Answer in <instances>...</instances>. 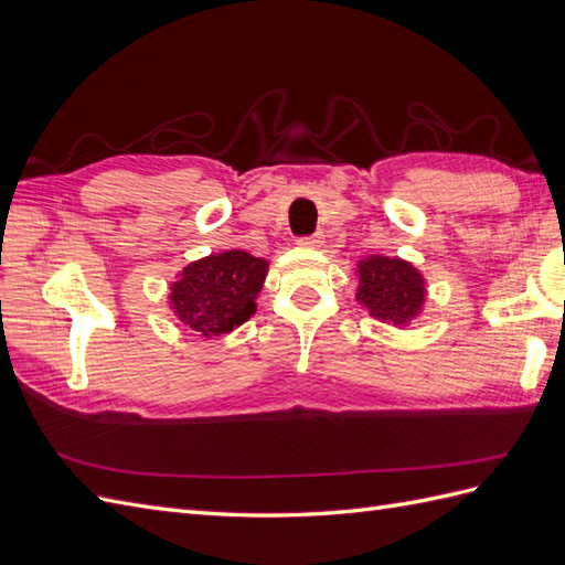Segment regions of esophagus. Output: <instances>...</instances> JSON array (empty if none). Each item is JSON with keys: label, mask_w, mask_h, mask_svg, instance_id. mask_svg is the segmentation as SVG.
I'll use <instances>...</instances> for the list:
<instances>
[{"label": "esophagus", "mask_w": 565, "mask_h": 565, "mask_svg": "<svg viewBox=\"0 0 565 565\" xmlns=\"http://www.w3.org/2000/svg\"><path fill=\"white\" fill-rule=\"evenodd\" d=\"M322 243H324L322 234H315V236H308V238H298L300 248H320Z\"/></svg>", "instance_id": "34e87169"}]
</instances>
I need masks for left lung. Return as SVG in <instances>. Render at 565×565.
Instances as JSON below:
<instances>
[{"instance_id":"left-lung-1","label":"left lung","mask_w":565,"mask_h":565,"mask_svg":"<svg viewBox=\"0 0 565 565\" xmlns=\"http://www.w3.org/2000/svg\"><path fill=\"white\" fill-rule=\"evenodd\" d=\"M355 302L374 320L411 327L427 306V279L413 263L396 255H367L355 265Z\"/></svg>"}]
</instances>
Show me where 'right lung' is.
I'll use <instances>...</instances> for the list:
<instances>
[{
    "label": "right lung",
    "instance_id": "1",
    "mask_svg": "<svg viewBox=\"0 0 565 565\" xmlns=\"http://www.w3.org/2000/svg\"><path fill=\"white\" fill-rule=\"evenodd\" d=\"M267 271L265 257L245 250L200 257L169 284V310L185 331L205 339L231 334L255 315Z\"/></svg>",
    "mask_w": 565,
    "mask_h": 565
}]
</instances>
